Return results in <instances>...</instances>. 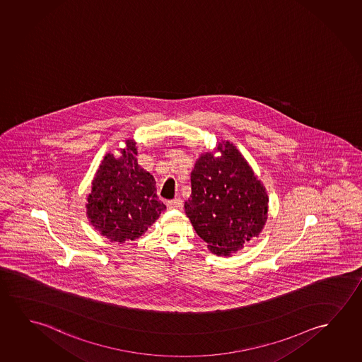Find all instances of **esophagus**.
I'll list each match as a JSON object with an SVG mask.
<instances>
[{"mask_svg": "<svg viewBox=\"0 0 362 362\" xmlns=\"http://www.w3.org/2000/svg\"><path fill=\"white\" fill-rule=\"evenodd\" d=\"M182 206H184V201L181 199H173V200L167 202L168 209H182Z\"/></svg>", "mask_w": 362, "mask_h": 362, "instance_id": "esophagus-1", "label": "esophagus"}]
</instances>
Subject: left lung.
<instances>
[{
  "instance_id": "8db88e82",
  "label": "left lung",
  "mask_w": 362,
  "mask_h": 362,
  "mask_svg": "<svg viewBox=\"0 0 362 362\" xmlns=\"http://www.w3.org/2000/svg\"><path fill=\"white\" fill-rule=\"evenodd\" d=\"M216 149L220 157L207 152L196 162L185 210L211 252L226 257L259 235L269 200L235 146L218 144Z\"/></svg>"
}]
</instances>
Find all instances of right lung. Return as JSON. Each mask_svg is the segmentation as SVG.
Returning a JSON list of instances; mask_svg holds the SVG:
<instances>
[{
  "mask_svg": "<svg viewBox=\"0 0 362 362\" xmlns=\"http://www.w3.org/2000/svg\"><path fill=\"white\" fill-rule=\"evenodd\" d=\"M136 155V144L128 139L119 158L105 156L88 196L86 214L90 223L115 243L142 236L166 209L156 194L155 178L139 167Z\"/></svg>",
  "mask_w": 362,
  "mask_h": 362,
  "instance_id": "add662e5",
  "label": "right lung"
}]
</instances>
